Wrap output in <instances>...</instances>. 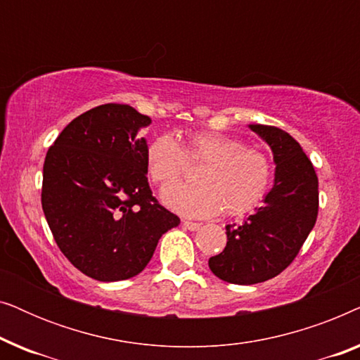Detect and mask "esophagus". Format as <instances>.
<instances>
[{"label":"esophagus","mask_w":360,"mask_h":360,"mask_svg":"<svg viewBox=\"0 0 360 360\" xmlns=\"http://www.w3.org/2000/svg\"><path fill=\"white\" fill-rule=\"evenodd\" d=\"M184 226L186 229H190V231H196V229H200V223H193V221H188V219H184Z\"/></svg>","instance_id":"1"}]
</instances>
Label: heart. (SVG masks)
I'll use <instances>...</instances> for the list:
<instances>
[{
    "instance_id": "1",
    "label": "heart",
    "mask_w": 360,
    "mask_h": 360,
    "mask_svg": "<svg viewBox=\"0 0 360 360\" xmlns=\"http://www.w3.org/2000/svg\"><path fill=\"white\" fill-rule=\"evenodd\" d=\"M186 163L202 165L195 174L199 185L165 188L162 201L191 218H208L219 211L228 216L249 213L267 195L274 176L267 152L219 132H191L184 146L172 134H160L147 146V174L155 185L178 181Z\"/></svg>"
}]
</instances>
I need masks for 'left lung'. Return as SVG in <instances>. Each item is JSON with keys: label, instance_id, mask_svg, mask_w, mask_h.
I'll return each instance as SVG.
<instances>
[{"label": "left lung", "instance_id": "left-lung-1", "mask_svg": "<svg viewBox=\"0 0 360 360\" xmlns=\"http://www.w3.org/2000/svg\"><path fill=\"white\" fill-rule=\"evenodd\" d=\"M274 152V188L240 226L228 224V243L208 260L216 277L252 285L277 277L297 257L318 218V176L302 146L274 126L250 124Z\"/></svg>", "mask_w": 360, "mask_h": 360}]
</instances>
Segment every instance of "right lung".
I'll use <instances>...</instances> for the list:
<instances>
[{
	"label": "right lung",
	"mask_w": 360,
	"mask_h": 360,
	"mask_svg": "<svg viewBox=\"0 0 360 360\" xmlns=\"http://www.w3.org/2000/svg\"><path fill=\"white\" fill-rule=\"evenodd\" d=\"M150 117L108 103L75 117L49 147L42 210L53 239L73 267L100 282L141 274L157 243L180 218L147 181L144 137Z\"/></svg>",
	"instance_id": "right-lung-1"
}]
</instances>
